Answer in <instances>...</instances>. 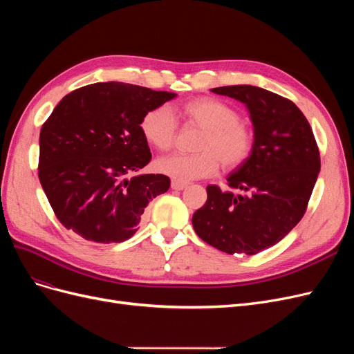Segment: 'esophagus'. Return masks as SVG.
Masks as SVG:
<instances>
[{"label":"esophagus","instance_id":"obj_1","mask_svg":"<svg viewBox=\"0 0 354 354\" xmlns=\"http://www.w3.org/2000/svg\"><path fill=\"white\" fill-rule=\"evenodd\" d=\"M171 187H173L174 190H183L187 187V183H185V181H180V180H173L171 181Z\"/></svg>","mask_w":354,"mask_h":354}]
</instances>
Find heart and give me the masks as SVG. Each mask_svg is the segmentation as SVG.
Listing matches in <instances>:
<instances>
[{
    "label": "heart",
    "instance_id": "1",
    "mask_svg": "<svg viewBox=\"0 0 354 354\" xmlns=\"http://www.w3.org/2000/svg\"><path fill=\"white\" fill-rule=\"evenodd\" d=\"M185 118L203 130L196 143L198 153L160 158L156 168L180 181L211 177L218 171L243 165L254 151L252 128L241 121L239 112L230 104L212 97H199L181 106ZM146 142L158 151L173 149L177 138V121L167 106L149 111L140 122Z\"/></svg>",
    "mask_w": 354,
    "mask_h": 354
}]
</instances>
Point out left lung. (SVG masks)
I'll return each mask as SVG.
<instances>
[{
  "instance_id": "1",
  "label": "left lung",
  "mask_w": 354,
  "mask_h": 354,
  "mask_svg": "<svg viewBox=\"0 0 354 354\" xmlns=\"http://www.w3.org/2000/svg\"><path fill=\"white\" fill-rule=\"evenodd\" d=\"M212 93L242 102L254 125V151L229 174V187H207L192 224L198 236L227 254L254 255L276 245L303 218L320 171L319 147L295 103L254 85Z\"/></svg>"
}]
</instances>
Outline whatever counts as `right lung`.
<instances>
[{
  "instance_id": "1",
  "label": "right lung",
  "mask_w": 354,
  "mask_h": 354,
  "mask_svg": "<svg viewBox=\"0 0 354 354\" xmlns=\"http://www.w3.org/2000/svg\"><path fill=\"white\" fill-rule=\"evenodd\" d=\"M124 82L66 94L39 133L38 177L57 220L90 242L130 239L147 203L169 189L164 174H138L152 159L143 116L174 99Z\"/></svg>"
}]
</instances>
